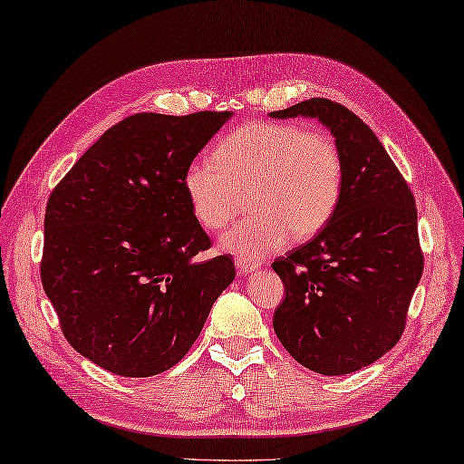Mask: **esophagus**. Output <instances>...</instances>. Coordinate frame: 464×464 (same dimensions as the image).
Wrapping results in <instances>:
<instances>
[{"label":"esophagus","instance_id":"obj_1","mask_svg":"<svg viewBox=\"0 0 464 464\" xmlns=\"http://www.w3.org/2000/svg\"><path fill=\"white\" fill-rule=\"evenodd\" d=\"M236 267H238L240 274H252V272L258 270V262L238 258V260H236Z\"/></svg>","mask_w":464,"mask_h":464}]
</instances>
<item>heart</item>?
<instances>
[{
	"mask_svg": "<svg viewBox=\"0 0 464 464\" xmlns=\"http://www.w3.org/2000/svg\"><path fill=\"white\" fill-rule=\"evenodd\" d=\"M343 167L334 139L287 122H252L226 137L214 160H192L182 177L190 210L204 228L226 232L220 248L258 260L290 236L310 238L332 218L342 194Z\"/></svg>",
	"mask_w": 464,
	"mask_h": 464,
	"instance_id": "b5f03b06",
	"label": "heart"
}]
</instances>
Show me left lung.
I'll return each instance as SVG.
<instances>
[{
    "label": "left lung",
    "instance_id": "obj_1",
    "mask_svg": "<svg viewBox=\"0 0 464 464\" xmlns=\"http://www.w3.org/2000/svg\"><path fill=\"white\" fill-rule=\"evenodd\" d=\"M317 119L342 157V194L314 240L277 258L285 285L274 332L297 363L322 375L372 365L395 347L423 274L417 206L375 132L355 112L315 97L274 119Z\"/></svg>",
    "mask_w": 464,
    "mask_h": 464
}]
</instances>
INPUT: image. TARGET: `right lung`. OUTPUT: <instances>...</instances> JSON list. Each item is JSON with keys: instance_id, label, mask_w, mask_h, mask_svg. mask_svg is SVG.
I'll list each match as a JSON object with an SVG mask.
<instances>
[{"instance_id": "right-lung-1", "label": "right lung", "mask_w": 464, "mask_h": 464, "mask_svg": "<svg viewBox=\"0 0 464 464\" xmlns=\"http://www.w3.org/2000/svg\"><path fill=\"white\" fill-rule=\"evenodd\" d=\"M230 117L137 112L102 132L51 192L41 282L71 347L111 373L177 365L234 280L228 254L192 260L210 238L182 187Z\"/></svg>"}]
</instances>
